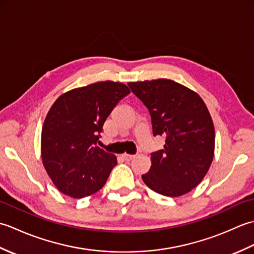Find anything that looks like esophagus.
<instances>
[{
	"label": "esophagus",
	"instance_id": "1",
	"mask_svg": "<svg viewBox=\"0 0 254 254\" xmlns=\"http://www.w3.org/2000/svg\"><path fill=\"white\" fill-rule=\"evenodd\" d=\"M123 156V158L124 159H126V160H132V159H134V158H135V155H128V154H123L122 155Z\"/></svg>",
	"mask_w": 254,
	"mask_h": 254
}]
</instances>
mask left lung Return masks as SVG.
Wrapping results in <instances>:
<instances>
[{
    "label": "left lung",
    "mask_w": 254,
    "mask_h": 254,
    "mask_svg": "<svg viewBox=\"0 0 254 254\" xmlns=\"http://www.w3.org/2000/svg\"><path fill=\"white\" fill-rule=\"evenodd\" d=\"M127 85L147 107L154 136H166L164 149L152 154L144 183L166 196L190 192L207 174L214 157L215 128L206 105L195 91L171 79Z\"/></svg>",
    "instance_id": "8db88e82"
}]
</instances>
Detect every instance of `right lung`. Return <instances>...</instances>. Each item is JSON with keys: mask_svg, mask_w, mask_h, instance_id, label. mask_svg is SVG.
<instances>
[{"mask_svg": "<svg viewBox=\"0 0 254 254\" xmlns=\"http://www.w3.org/2000/svg\"><path fill=\"white\" fill-rule=\"evenodd\" d=\"M130 94L127 85L97 82L66 91L55 101L41 132V158L58 190L74 198L105 186L117 157L97 146L112 109Z\"/></svg>", "mask_w": 254, "mask_h": 254, "instance_id": "obj_1", "label": "right lung"}]
</instances>
